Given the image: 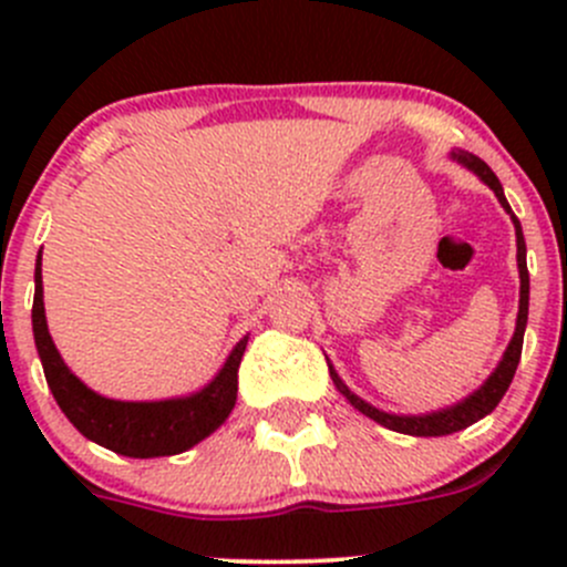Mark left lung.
<instances>
[{"label":"left lung","mask_w":567,"mask_h":567,"mask_svg":"<svg viewBox=\"0 0 567 567\" xmlns=\"http://www.w3.org/2000/svg\"><path fill=\"white\" fill-rule=\"evenodd\" d=\"M453 158H458L461 164H466L468 169H474L480 177H483L485 183H488L491 188H494V194L499 197L502 208L507 210V214L513 216L511 205H507L505 199V192H502V183L499 177L494 175V169L488 167V164L483 162V158L472 156V153H453ZM513 225H516V238H518V274H522V301H518V323H516V334H513L511 346H507L505 351V359L499 362V368L494 370V375H491L488 381H485L483 386H480L477 392L468 394L466 400L458 405H453V409H444V411H436V414H425V416H394V414H386V411H379L373 409L370 403H364L362 398H357L353 392H348V386L342 384L340 379H337L334 370L329 368L331 379H334L337 390L346 394L348 400H351L353 405H357L362 414H368L370 420L381 422L384 427H390V431H398V433H409V436H447V433H455V431H463V427H468L472 422L483 420L488 411L496 409V403L502 400V394L507 392V386H511L513 375H516V368H518V359H522V346H524V326H527V312H529V271H527V244H524V236H522V225H518V219L513 216Z\"/></svg>","instance_id":"1"}]
</instances>
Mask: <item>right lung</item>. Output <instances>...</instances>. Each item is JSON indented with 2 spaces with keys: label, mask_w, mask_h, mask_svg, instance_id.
Returning <instances> with one entry per match:
<instances>
[{
  "label": "right lung",
  "mask_w": 567,
  "mask_h": 567,
  "mask_svg": "<svg viewBox=\"0 0 567 567\" xmlns=\"http://www.w3.org/2000/svg\"><path fill=\"white\" fill-rule=\"evenodd\" d=\"M32 331L43 362L45 381L56 405L65 411L82 436L112 453L128 458H158L177 455L203 442L214 433L236 405L238 368L247 351V337L233 348L230 359L203 392L181 400H158V403H123L95 394L82 384L56 353L51 342L43 312V285H40V257L35 268V305H32Z\"/></svg>",
  "instance_id": "obj_1"
}]
</instances>
